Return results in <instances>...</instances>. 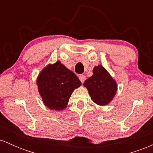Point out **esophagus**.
I'll list each match as a JSON object with an SVG mask.
<instances>
[{
	"instance_id": "34e87169",
	"label": "esophagus",
	"mask_w": 153,
	"mask_h": 153,
	"mask_svg": "<svg viewBox=\"0 0 153 153\" xmlns=\"http://www.w3.org/2000/svg\"><path fill=\"white\" fill-rule=\"evenodd\" d=\"M79 79H80V80L81 81V82L82 83V82L85 81V76L84 75H79Z\"/></svg>"
}]
</instances>
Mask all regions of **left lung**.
I'll list each match as a JSON object with an SVG mask.
<instances>
[{
	"label": "left lung",
	"instance_id": "1",
	"mask_svg": "<svg viewBox=\"0 0 153 153\" xmlns=\"http://www.w3.org/2000/svg\"><path fill=\"white\" fill-rule=\"evenodd\" d=\"M94 75L85 80L83 85L87 88L91 99L100 106H105L111 101L117 90L115 80L103 67H95Z\"/></svg>",
	"mask_w": 153,
	"mask_h": 153
}]
</instances>
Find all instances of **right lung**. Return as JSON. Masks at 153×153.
Here are the masks:
<instances>
[{
  "label": "right lung",
  "mask_w": 153,
  "mask_h": 153,
  "mask_svg": "<svg viewBox=\"0 0 153 153\" xmlns=\"http://www.w3.org/2000/svg\"><path fill=\"white\" fill-rule=\"evenodd\" d=\"M37 85L45 106L50 109L62 110L66 107L73 90L80 86L81 82L73 72L57 61L42 71Z\"/></svg>",
  "instance_id": "1"
}]
</instances>
